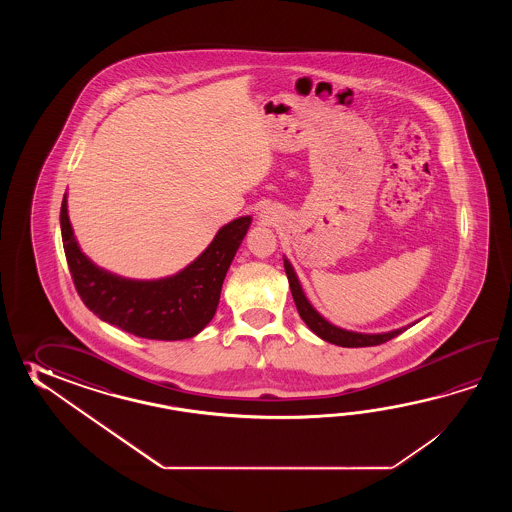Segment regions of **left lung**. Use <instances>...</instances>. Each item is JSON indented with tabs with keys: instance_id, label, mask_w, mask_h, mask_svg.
Here are the masks:
<instances>
[{
	"instance_id": "8db88e82",
	"label": "left lung",
	"mask_w": 512,
	"mask_h": 512,
	"mask_svg": "<svg viewBox=\"0 0 512 512\" xmlns=\"http://www.w3.org/2000/svg\"><path fill=\"white\" fill-rule=\"evenodd\" d=\"M283 267H285V272H287V280H289V287H291V293H293L294 304H296V309H298V313L302 316V320H304L307 327L315 335L324 338L326 342L337 344V346H342V348H368V346L384 344V342H388V340H392V338L403 333L404 329H395V331L381 333V335H364V333H353V331H346V329H340V327L329 324L307 302V298H305L304 291H302V287L298 283V278L294 274L291 263L283 260Z\"/></svg>"
}]
</instances>
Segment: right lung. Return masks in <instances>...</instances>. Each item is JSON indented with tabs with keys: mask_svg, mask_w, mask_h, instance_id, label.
Here are the masks:
<instances>
[{
	"mask_svg": "<svg viewBox=\"0 0 512 512\" xmlns=\"http://www.w3.org/2000/svg\"><path fill=\"white\" fill-rule=\"evenodd\" d=\"M60 227L71 278L89 311L135 337L183 340L197 335L216 313L225 274L251 227V218L230 221L185 271L157 282L119 278L87 260L67 218L66 196Z\"/></svg>",
	"mask_w": 512,
	"mask_h": 512,
	"instance_id": "1",
	"label": "right lung"
}]
</instances>
